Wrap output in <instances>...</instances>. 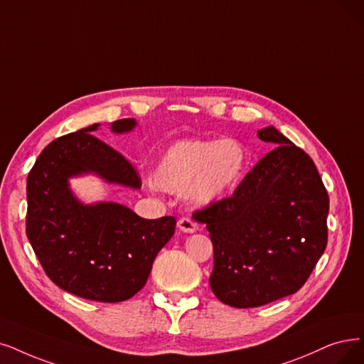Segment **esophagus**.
Listing matches in <instances>:
<instances>
[{"label": "esophagus", "mask_w": 364, "mask_h": 364, "mask_svg": "<svg viewBox=\"0 0 364 364\" xmlns=\"http://www.w3.org/2000/svg\"><path fill=\"white\" fill-rule=\"evenodd\" d=\"M178 227L183 232H196L198 225L191 220V218H181L178 221Z\"/></svg>", "instance_id": "esophagus-1"}]
</instances>
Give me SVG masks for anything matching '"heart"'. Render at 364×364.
Wrapping results in <instances>:
<instances>
[{
    "label": "heart",
    "mask_w": 364,
    "mask_h": 364,
    "mask_svg": "<svg viewBox=\"0 0 364 364\" xmlns=\"http://www.w3.org/2000/svg\"><path fill=\"white\" fill-rule=\"evenodd\" d=\"M248 154L236 139L179 141L168 148L154 170V182L168 193L185 191L193 205L209 206L242 182Z\"/></svg>",
    "instance_id": "1"
}]
</instances>
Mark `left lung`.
<instances>
[{
    "label": "left lung",
    "mask_w": 364,
    "mask_h": 364,
    "mask_svg": "<svg viewBox=\"0 0 364 364\" xmlns=\"http://www.w3.org/2000/svg\"><path fill=\"white\" fill-rule=\"evenodd\" d=\"M276 144L231 197L197 210L213 245V294L232 308H257L294 294L327 246L328 196L311 156L274 127Z\"/></svg>",
    "instance_id": "1"
}]
</instances>
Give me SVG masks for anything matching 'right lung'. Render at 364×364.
Instances as JSON below:
<instances>
[{
	"label": "right lung",
	"mask_w": 364,
	"mask_h": 364,
	"mask_svg": "<svg viewBox=\"0 0 364 364\" xmlns=\"http://www.w3.org/2000/svg\"><path fill=\"white\" fill-rule=\"evenodd\" d=\"M136 119L112 122V132H133ZM100 124L53 140L26 179V236L46 274L67 293L118 303L146 284L154 259L176 228L173 216L144 220L113 201L85 205L70 179L95 174L107 183L139 190L134 167L94 137Z\"/></svg>",
	"instance_id": "1"
}]
</instances>
